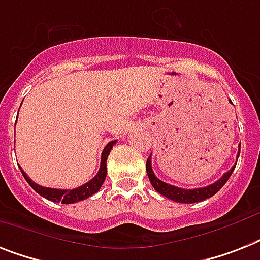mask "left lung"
Wrapping results in <instances>:
<instances>
[{
  "label": "left lung",
  "mask_w": 260,
  "mask_h": 260,
  "mask_svg": "<svg viewBox=\"0 0 260 260\" xmlns=\"http://www.w3.org/2000/svg\"><path fill=\"white\" fill-rule=\"evenodd\" d=\"M239 153H240V144H239ZM239 157V155H238ZM236 166V164H235ZM235 166L229 171L225 172L218 181H215L212 184L207 185V187H203V188H193V189H185L180 188V187H175V185H171L168 183H164L160 179L156 178V175L153 174L151 166V156L147 159V164H145V168H147V174H148L149 181L151 184L153 185V188L159 192L160 195L166 196L168 199L174 200V202H178V203H198V202H202V200H206L211 196H214L219 189L223 187V185L227 183V180L230 179L233 171L235 170Z\"/></svg>",
  "instance_id": "1"
}]
</instances>
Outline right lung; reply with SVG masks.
<instances>
[{"mask_svg": "<svg viewBox=\"0 0 260 260\" xmlns=\"http://www.w3.org/2000/svg\"><path fill=\"white\" fill-rule=\"evenodd\" d=\"M116 144V140L111 141L108 144L105 145L104 151L101 153V163H100V170L97 172V175L93 179H90L88 183H85L84 185H80L75 189H57V188H48V187H42V185L36 184L35 181L31 180L26 174H25L22 168H21V172L24 175L25 180L29 183L31 188L35 189L37 193H40L41 196H44L45 199L52 200V202H57V203L62 204H72L77 203V202H81V200L89 198L93 193H96L99 189L101 188V185L104 183L105 176H107V159H108L109 152H111L112 147Z\"/></svg>", "mask_w": 260, "mask_h": 260, "instance_id": "add662e5", "label": "right lung"}]
</instances>
